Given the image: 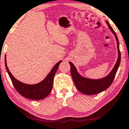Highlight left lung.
Returning a JSON list of instances; mask_svg holds the SVG:
<instances>
[{"mask_svg":"<svg viewBox=\"0 0 129 129\" xmlns=\"http://www.w3.org/2000/svg\"><path fill=\"white\" fill-rule=\"evenodd\" d=\"M106 23L108 24L109 29L111 31L114 33L117 40L118 52H119V56L118 59L116 62L115 66L113 69L112 72L106 77H104L103 79H98V80H92V79H86L84 77L81 76L79 74L77 73L76 69L72 63L69 61L70 64V71H71V75L73 78L74 83L77 89L81 93H83L84 94L87 95H93L99 93L102 91L105 90L107 88L110 87L111 84L113 83L114 77H115L116 72L119 68L120 63L121 60V53L119 49V42L118 40L117 36L116 35L115 31L113 29L112 26L110 25L108 22Z\"/></svg>","mask_w":129,"mask_h":129,"instance_id":"1","label":"left lung"}]
</instances>
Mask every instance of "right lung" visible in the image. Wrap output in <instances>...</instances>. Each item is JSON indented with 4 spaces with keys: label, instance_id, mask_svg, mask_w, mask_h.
<instances>
[{
    "label": "right lung",
    "instance_id": "right-lung-1",
    "mask_svg": "<svg viewBox=\"0 0 129 129\" xmlns=\"http://www.w3.org/2000/svg\"><path fill=\"white\" fill-rule=\"evenodd\" d=\"M5 61L7 72L9 75L12 83L16 90L22 96L32 100H42L49 94L52 89L54 76L60 63L61 62V60L56 63L55 66L51 70L49 75L47 76V77L39 83L36 84H27L16 80L13 76L7 66L6 55H5Z\"/></svg>",
    "mask_w": 129,
    "mask_h": 129
}]
</instances>
